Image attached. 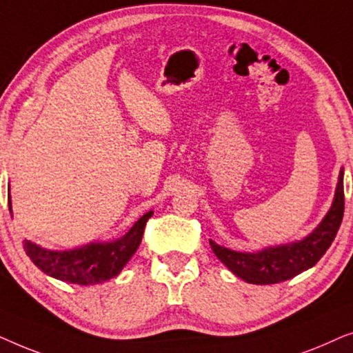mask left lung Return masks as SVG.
<instances>
[{
	"label": "left lung",
	"mask_w": 353,
	"mask_h": 353,
	"mask_svg": "<svg viewBox=\"0 0 353 353\" xmlns=\"http://www.w3.org/2000/svg\"><path fill=\"white\" fill-rule=\"evenodd\" d=\"M342 216H344V170L341 168L330 212L321 220V223L303 239L262 249L259 252H238L223 248L212 239L210 248L220 262L245 283L276 284L312 268L325 255L336 238Z\"/></svg>",
	"instance_id": "obj_1"
}]
</instances>
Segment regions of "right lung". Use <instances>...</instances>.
<instances>
[{"instance_id":"right-lung-1","label":"right lung","mask_w":353,"mask_h":353,"mask_svg":"<svg viewBox=\"0 0 353 353\" xmlns=\"http://www.w3.org/2000/svg\"><path fill=\"white\" fill-rule=\"evenodd\" d=\"M9 210L12 214L11 197ZM154 212L149 210L120 239L109 243H90L69 250H50L23 239V250L33 263L50 276L61 281L91 286L117 276L139 248L144 226Z\"/></svg>"}]
</instances>
